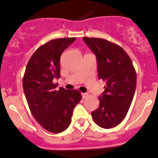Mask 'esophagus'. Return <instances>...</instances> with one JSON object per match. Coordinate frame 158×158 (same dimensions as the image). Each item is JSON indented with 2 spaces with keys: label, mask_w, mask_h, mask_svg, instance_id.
<instances>
[{
  "label": "esophagus",
  "mask_w": 158,
  "mask_h": 158,
  "mask_svg": "<svg viewBox=\"0 0 158 158\" xmlns=\"http://www.w3.org/2000/svg\"><path fill=\"white\" fill-rule=\"evenodd\" d=\"M81 95H82V98L84 99V98H86V97L88 96L89 94L88 93H81Z\"/></svg>",
  "instance_id": "34e87169"
}]
</instances>
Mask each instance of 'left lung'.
<instances>
[{"label": "left lung", "mask_w": 158, "mask_h": 158, "mask_svg": "<svg viewBox=\"0 0 158 158\" xmlns=\"http://www.w3.org/2000/svg\"><path fill=\"white\" fill-rule=\"evenodd\" d=\"M83 40L96 56L98 78L106 83L92 117L98 126L111 128L121 123L131 104L136 86L135 69L121 46L104 39Z\"/></svg>", "instance_id": "left-lung-1"}]
</instances>
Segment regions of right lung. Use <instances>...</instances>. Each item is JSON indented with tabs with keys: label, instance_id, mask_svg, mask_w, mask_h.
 Returning <instances> with one entry per match:
<instances>
[{
	"label": "right lung",
	"instance_id": "add662e5",
	"mask_svg": "<svg viewBox=\"0 0 158 158\" xmlns=\"http://www.w3.org/2000/svg\"><path fill=\"white\" fill-rule=\"evenodd\" d=\"M75 37L52 40L36 49L27 64L23 89L32 115L45 130L58 134L66 130L74 108L82 98L76 89H56L53 80L60 77V56Z\"/></svg>",
	"mask_w": 158,
	"mask_h": 158
}]
</instances>
